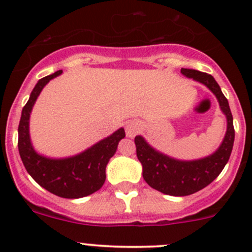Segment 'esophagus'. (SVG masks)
Instances as JSON below:
<instances>
[{
  "label": "esophagus",
  "mask_w": 252,
  "mask_h": 252,
  "mask_svg": "<svg viewBox=\"0 0 252 252\" xmlns=\"http://www.w3.org/2000/svg\"><path fill=\"white\" fill-rule=\"evenodd\" d=\"M138 130H139V126L135 122H128V123H126V136L133 138V136H135V134L138 133Z\"/></svg>",
  "instance_id": "esophagus-1"
}]
</instances>
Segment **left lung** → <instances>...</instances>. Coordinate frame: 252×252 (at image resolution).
Wrapping results in <instances>:
<instances>
[{"label": "left lung", "mask_w": 252, "mask_h": 252, "mask_svg": "<svg viewBox=\"0 0 252 252\" xmlns=\"http://www.w3.org/2000/svg\"><path fill=\"white\" fill-rule=\"evenodd\" d=\"M180 73L200 81L216 95L220 110L227 117V133L217 151L195 161H179L156 151L142 136H135L136 156L142 164V177L154 189L172 196H187L204 189L223 171L234 144V126L229 103L215 78L207 73L182 68Z\"/></svg>", "instance_id": "obj_1"}]
</instances>
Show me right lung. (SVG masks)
<instances>
[{"label": "right lung", "instance_id": "add662e5", "mask_svg": "<svg viewBox=\"0 0 252 252\" xmlns=\"http://www.w3.org/2000/svg\"><path fill=\"white\" fill-rule=\"evenodd\" d=\"M62 70L40 79L23 107L18 126V150L28 173L44 189L60 197L79 199L101 189L106 180V166L117 151L118 142L126 136L121 128L90 149L68 158H47L37 154L30 142L29 118L32 106L44 86Z\"/></svg>", "mask_w": 252, "mask_h": 252}]
</instances>
